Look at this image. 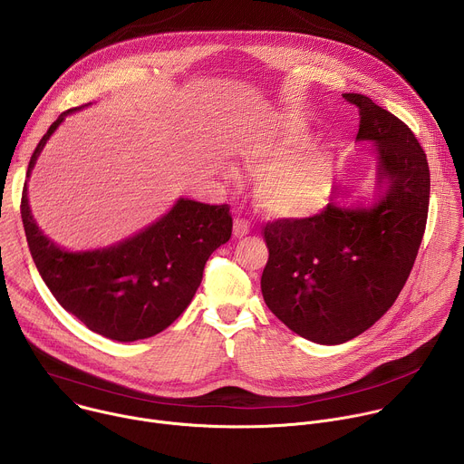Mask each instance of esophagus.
I'll return each mask as SVG.
<instances>
[{"instance_id": "obj_1", "label": "esophagus", "mask_w": 464, "mask_h": 464, "mask_svg": "<svg viewBox=\"0 0 464 464\" xmlns=\"http://www.w3.org/2000/svg\"><path fill=\"white\" fill-rule=\"evenodd\" d=\"M247 233H249V222L244 220V218H235V222H233V235L237 238H242Z\"/></svg>"}]
</instances>
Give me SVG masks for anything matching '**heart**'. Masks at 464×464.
<instances>
[{
	"label": "heart",
	"mask_w": 464,
	"mask_h": 464,
	"mask_svg": "<svg viewBox=\"0 0 464 464\" xmlns=\"http://www.w3.org/2000/svg\"><path fill=\"white\" fill-rule=\"evenodd\" d=\"M304 136H281L253 143L240 154L242 167L260 176L258 209L272 218L297 220L321 211L334 187L333 163L323 152H304Z\"/></svg>",
	"instance_id": "b5f03b06"
}]
</instances>
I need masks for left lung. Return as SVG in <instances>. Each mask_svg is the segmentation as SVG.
<instances>
[{"label":"left lung","mask_w":464,"mask_h":464,"mask_svg":"<svg viewBox=\"0 0 464 464\" xmlns=\"http://www.w3.org/2000/svg\"><path fill=\"white\" fill-rule=\"evenodd\" d=\"M358 141H371L383 194L371 208L330 202L321 213L264 226L270 256L264 303L295 334L345 343L372 326L399 297L415 264L430 206V167L413 131L360 93ZM334 198H349L338 187Z\"/></svg>","instance_id":"left-lung-1"}]
</instances>
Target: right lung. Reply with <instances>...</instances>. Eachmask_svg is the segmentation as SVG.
<instances>
[{
    "label": "right lung",
    "mask_w": 464,
    "mask_h": 464,
    "mask_svg": "<svg viewBox=\"0 0 464 464\" xmlns=\"http://www.w3.org/2000/svg\"><path fill=\"white\" fill-rule=\"evenodd\" d=\"M81 108L63 111L36 145L27 178L60 122ZM22 220L36 268L63 310L93 333L136 342L160 334L192 301L211 253L231 238L229 206L179 198L152 226L115 246L65 251L36 226L22 192Z\"/></svg>",
    "instance_id": "obj_1"
}]
</instances>
